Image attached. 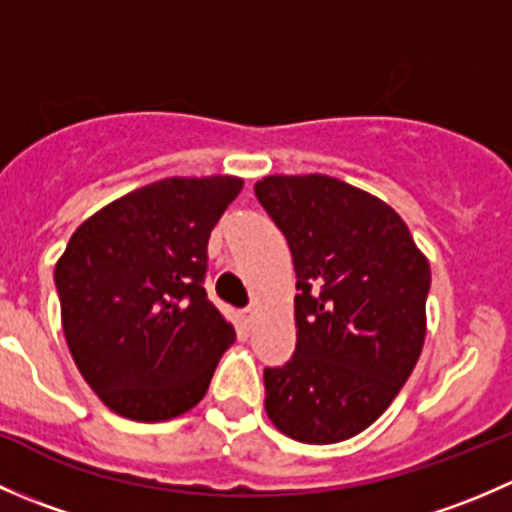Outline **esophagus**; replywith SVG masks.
<instances>
[{"mask_svg": "<svg viewBox=\"0 0 512 512\" xmlns=\"http://www.w3.org/2000/svg\"><path fill=\"white\" fill-rule=\"evenodd\" d=\"M242 322L247 324V327H250L252 322H255V309L252 307H247V309H242Z\"/></svg>", "mask_w": 512, "mask_h": 512, "instance_id": "esophagus-1", "label": "esophagus"}]
</instances>
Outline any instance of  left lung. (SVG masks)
Returning <instances> with one entry per match:
<instances>
[{
	"label": "left lung",
	"instance_id": "8db88e82",
	"mask_svg": "<svg viewBox=\"0 0 512 512\" xmlns=\"http://www.w3.org/2000/svg\"><path fill=\"white\" fill-rule=\"evenodd\" d=\"M255 195L292 252L297 347L265 369V409L302 443L369 428L414 371L431 267L394 208L329 175H270Z\"/></svg>",
	"mask_w": 512,
	"mask_h": 512
}]
</instances>
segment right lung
<instances>
[{"label":"right lung","mask_w":512,"mask_h":512,"mask_svg":"<svg viewBox=\"0 0 512 512\" xmlns=\"http://www.w3.org/2000/svg\"><path fill=\"white\" fill-rule=\"evenodd\" d=\"M240 190L232 175L158 180L81 223L56 262L66 344L118 416L190 411L235 342L203 282L210 232Z\"/></svg>","instance_id":"1"}]
</instances>
